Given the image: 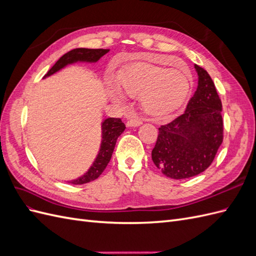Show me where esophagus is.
<instances>
[{
	"label": "esophagus",
	"instance_id": "esophagus-1",
	"mask_svg": "<svg viewBox=\"0 0 256 256\" xmlns=\"http://www.w3.org/2000/svg\"><path fill=\"white\" fill-rule=\"evenodd\" d=\"M142 124L141 120L138 118H136V116H129V118L127 120V126L128 127H136V126H140Z\"/></svg>",
	"mask_w": 256,
	"mask_h": 256
}]
</instances>
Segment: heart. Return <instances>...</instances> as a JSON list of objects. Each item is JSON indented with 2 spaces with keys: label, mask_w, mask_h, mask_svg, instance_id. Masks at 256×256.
Here are the masks:
<instances>
[{
  "label": "heart",
  "mask_w": 256,
  "mask_h": 256,
  "mask_svg": "<svg viewBox=\"0 0 256 256\" xmlns=\"http://www.w3.org/2000/svg\"><path fill=\"white\" fill-rule=\"evenodd\" d=\"M118 90L141 98L144 111L154 118H166L180 109L192 90L191 74L184 68H166L147 63L128 66L116 80ZM115 102H120L118 90H112Z\"/></svg>",
  "instance_id": "1"
}]
</instances>
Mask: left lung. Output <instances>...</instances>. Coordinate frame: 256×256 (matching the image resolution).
Instances as JSON below:
<instances>
[{
  "instance_id": "8db88e82",
  "label": "left lung",
  "mask_w": 256,
  "mask_h": 256,
  "mask_svg": "<svg viewBox=\"0 0 256 256\" xmlns=\"http://www.w3.org/2000/svg\"><path fill=\"white\" fill-rule=\"evenodd\" d=\"M198 85L186 111L159 128L152 150L154 166L173 180L204 172L212 164L223 142L222 102L204 68L194 65Z\"/></svg>"
}]
</instances>
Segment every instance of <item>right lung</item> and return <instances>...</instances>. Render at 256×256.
I'll return each mask as SVG.
<instances>
[{"mask_svg": "<svg viewBox=\"0 0 256 256\" xmlns=\"http://www.w3.org/2000/svg\"><path fill=\"white\" fill-rule=\"evenodd\" d=\"M108 52H109L108 49H85V48L74 49L72 51L65 53L64 56L53 65V67L44 76L53 74L54 72L60 70V68H63L67 64H72L74 62H78V60L97 62L100 58L104 56ZM125 129H126L125 124L122 122L120 118H106L102 122V142L95 162L92 164V166L86 172V174H84L83 176L78 178V180H72L69 182L74 184H88L97 180V178L102 174L108 164L110 162L116 141H118V138L124 132V130Z\"/></svg>", "mask_w": 256, "mask_h": 256, "instance_id": "1", "label": "right lung"}]
</instances>
